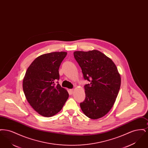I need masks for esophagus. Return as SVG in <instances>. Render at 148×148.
I'll use <instances>...</instances> for the list:
<instances>
[{"label": "esophagus", "mask_w": 148, "mask_h": 148, "mask_svg": "<svg viewBox=\"0 0 148 148\" xmlns=\"http://www.w3.org/2000/svg\"><path fill=\"white\" fill-rule=\"evenodd\" d=\"M73 92H74V90H73V89H69V94H73Z\"/></svg>", "instance_id": "esophagus-1"}]
</instances>
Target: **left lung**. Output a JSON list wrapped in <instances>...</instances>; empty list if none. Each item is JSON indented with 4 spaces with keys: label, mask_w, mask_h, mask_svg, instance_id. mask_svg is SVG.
Returning <instances> with one entry per match:
<instances>
[{
    "label": "left lung",
    "mask_w": 148,
    "mask_h": 148,
    "mask_svg": "<svg viewBox=\"0 0 148 148\" xmlns=\"http://www.w3.org/2000/svg\"><path fill=\"white\" fill-rule=\"evenodd\" d=\"M74 56L85 80V99L80 104L85 115L92 119L100 118L112 108L118 96L121 77L112 60L100 51H76Z\"/></svg>",
    "instance_id": "1"
}]
</instances>
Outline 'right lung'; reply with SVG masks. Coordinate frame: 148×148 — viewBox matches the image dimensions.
<instances>
[{
  "label": "right lung",
  "instance_id": "1",
  "mask_svg": "<svg viewBox=\"0 0 148 148\" xmlns=\"http://www.w3.org/2000/svg\"><path fill=\"white\" fill-rule=\"evenodd\" d=\"M66 52H53L37 57L29 66L23 89L29 104L40 115L50 117L59 113L69 97L67 90L57 82L59 68Z\"/></svg>",
  "mask_w": 148,
  "mask_h": 148
}]
</instances>
